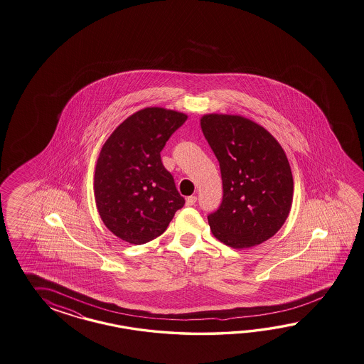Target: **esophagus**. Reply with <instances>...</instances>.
Segmentation results:
<instances>
[{"mask_svg": "<svg viewBox=\"0 0 364 364\" xmlns=\"http://www.w3.org/2000/svg\"><path fill=\"white\" fill-rule=\"evenodd\" d=\"M196 201H197V197L196 196H189L188 198H186V206H193L196 204Z\"/></svg>", "mask_w": 364, "mask_h": 364, "instance_id": "1", "label": "esophagus"}]
</instances>
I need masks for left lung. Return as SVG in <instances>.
Listing matches in <instances>:
<instances>
[{
    "mask_svg": "<svg viewBox=\"0 0 364 364\" xmlns=\"http://www.w3.org/2000/svg\"><path fill=\"white\" fill-rule=\"evenodd\" d=\"M200 124L221 168V206L208 215L214 237L232 248L266 242L292 206V171L283 147L245 117L212 113Z\"/></svg>",
    "mask_w": 364,
    "mask_h": 364,
    "instance_id": "1",
    "label": "left lung"
}]
</instances>
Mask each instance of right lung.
I'll use <instances>...</instances> for the list:
<instances>
[{
    "instance_id": "add662e5",
    "label": "right lung",
    "mask_w": 364,
    "mask_h": 364,
    "mask_svg": "<svg viewBox=\"0 0 364 364\" xmlns=\"http://www.w3.org/2000/svg\"><path fill=\"white\" fill-rule=\"evenodd\" d=\"M188 116L144 107L104 143L95 171L98 214L119 240L143 245L161 235L186 200L164 168L160 151Z\"/></svg>"
}]
</instances>
